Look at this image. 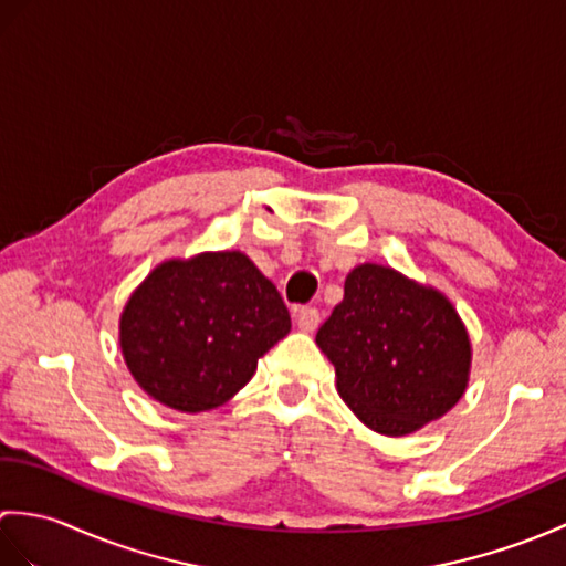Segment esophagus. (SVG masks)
<instances>
[{"label":"esophagus","mask_w":566,"mask_h":566,"mask_svg":"<svg viewBox=\"0 0 566 566\" xmlns=\"http://www.w3.org/2000/svg\"><path fill=\"white\" fill-rule=\"evenodd\" d=\"M318 323H321L318 308H314V306H302V308H296V326H298V331H304V333H314V331L318 328Z\"/></svg>","instance_id":"34e87169"}]
</instances>
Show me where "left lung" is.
I'll return each mask as SVG.
<instances>
[{
    "label": "left lung",
    "mask_w": 566,
    "mask_h": 566,
    "mask_svg": "<svg viewBox=\"0 0 566 566\" xmlns=\"http://www.w3.org/2000/svg\"><path fill=\"white\" fill-rule=\"evenodd\" d=\"M340 399L379 436H411L462 399L472 340L454 304L387 264L347 274L343 302L316 333Z\"/></svg>",
    "instance_id": "8db88e82"
}]
</instances>
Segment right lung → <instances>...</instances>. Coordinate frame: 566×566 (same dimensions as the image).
I'll list each match as a JSON object with an SVG mask.
<instances>
[{"label": "right lung", "mask_w": 566, "mask_h": 566, "mask_svg": "<svg viewBox=\"0 0 566 566\" xmlns=\"http://www.w3.org/2000/svg\"><path fill=\"white\" fill-rule=\"evenodd\" d=\"M290 331V311L255 262L219 250L160 262L128 296L118 345L150 399L201 413L233 399Z\"/></svg>", "instance_id": "add662e5"}]
</instances>
